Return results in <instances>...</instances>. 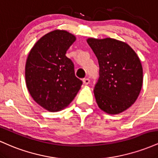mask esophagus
Instances as JSON below:
<instances>
[{
    "instance_id": "34e87169",
    "label": "esophagus",
    "mask_w": 158,
    "mask_h": 158,
    "mask_svg": "<svg viewBox=\"0 0 158 158\" xmlns=\"http://www.w3.org/2000/svg\"><path fill=\"white\" fill-rule=\"evenodd\" d=\"M83 83H84L85 85H88L90 83V79H88V78L84 79H83Z\"/></svg>"
}]
</instances>
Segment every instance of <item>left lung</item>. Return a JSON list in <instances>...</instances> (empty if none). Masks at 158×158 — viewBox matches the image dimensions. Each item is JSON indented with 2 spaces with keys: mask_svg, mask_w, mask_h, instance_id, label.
Instances as JSON below:
<instances>
[{
  "mask_svg": "<svg viewBox=\"0 0 158 158\" xmlns=\"http://www.w3.org/2000/svg\"><path fill=\"white\" fill-rule=\"evenodd\" d=\"M98 59L99 79L94 86L98 106L107 114L128 109L138 97L143 85V68L129 45L110 38L88 39Z\"/></svg>",
  "mask_w": 158,
  "mask_h": 158,
  "instance_id": "1",
  "label": "left lung"
}]
</instances>
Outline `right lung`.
<instances>
[{"label": "right lung", "mask_w": 158, "mask_h": 158, "mask_svg": "<svg viewBox=\"0 0 158 158\" xmlns=\"http://www.w3.org/2000/svg\"><path fill=\"white\" fill-rule=\"evenodd\" d=\"M75 36L54 30L41 38L30 50L25 67L27 89L39 106L59 111L73 101L82 85L74 64L66 56Z\"/></svg>", "instance_id": "1"}]
</instances>
